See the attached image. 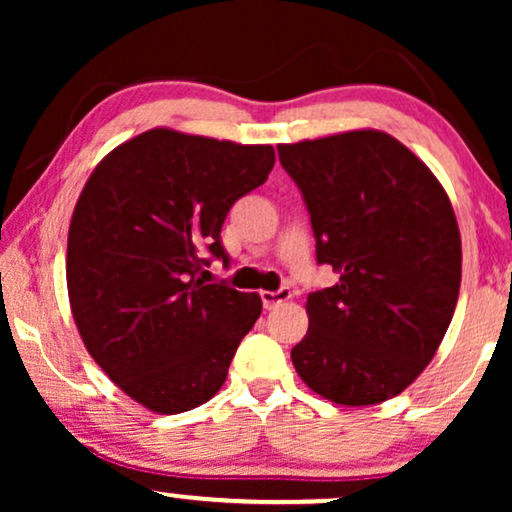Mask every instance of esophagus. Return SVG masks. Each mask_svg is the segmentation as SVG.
I'll return each mask as SVG.
<instances>
[{
  "instance_id": "obj_1",
  "label": "esophagus",
  "mask_w": 512,
  "mask_h": 512,
  "mask_svg": "<svg viewBox=\"0 0 512 512\" xmlns=\"http://www.w3.org/2000/svg\"><path fill=\"white\" fill-rule=\"evenodd\" d=\"M291 289L289 286H282L279 291H261V300H263V307L265 310H272V307L284 303V300H291Z\"/></svg>"
}]
</instances>
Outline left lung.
Here are the masks:
<instances>
[{"instance_id":"1","label":"left lung","mask_w":512,"mask_h":512,"mask_svg":"<svg viewBox=\"0 0 512 512\" xmlns=\"http://www.w3.org/2000/svg\"><path fill=\"white\" fill-rule=\"evenodd\" d=\"M303 193L317 261L340 282L307 296L291 349L314 394L359 408L401 394L429 366L461 284V237L445 188L382 130L279 144Z\"/></svg>"}]
</instances>
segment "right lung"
<instances>
[{
	"mask_svg": "<svg viewBox=\"0 0 512 512\" xmlns=\"http://www.w3.org/2000/svg\"><path fill=\"white\" fill-rule=\"evenodd\" d=\"M270 144L153 128L107 153L76 202L67 291L83 345L123 394L158 415L207 403L223 387L258 293L198 277L228 261L221 226L268 179Z\"/></svg>",
	"mask_w": 512,
	"mask_h": 512,
	"instance_id": "right-lung-1",
	"label": "right lung"
}]
</instances>
